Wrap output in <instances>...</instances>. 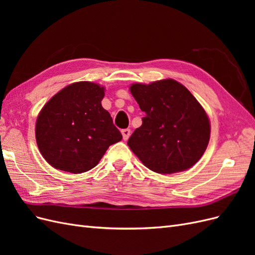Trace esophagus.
<instances>
[{"instance_id": "1", "label": "esophagus", "mask_w": 255, "mask_h": 255, "mask_svg": "<svg viewBox=\"0 0 255 255\" xmlns=\"http://www.w3.org/2000/svg\"><path fill=\"white\" fill-rule=\"evenodd\" d=\"M121 134H122L123 139H125V140H128V137H129V135H130V129H129V128H125V129H122V130H121Z\"/></svg>"}]
</instances>
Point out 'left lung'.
I'll use <instances>...</instances> for the list:
<instances>
[{"label":"left lung","instance_id":"8db88e82","mask_svg":"<svg viewBox=\"0 0 255 255\" xmlns=\"http://www.w3.org/2000/svg\"><path fill=\"white\" fill-rule=\"evenodd\" d=\"M144 116L128 144L150 170L184 171L201 158L210 140L205 111L182 84L163 80L129 87Z\"/></svg>","mask_w":255,"mask_h":255}]
</instances>
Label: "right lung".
Returning <instances> with one entry per match:
<instances>
[{"mask_svg":"<svg viewBox=\"0 0 255 255\" xmlns=\"http://www.w3.org/2000/svg\"><path fill=\"white\" fill-rule=\"evenodd\" d=\"M104 88L90 82L69 85L43 106L36 121L42 156L58 170L86 172L122 139L101 101Z\"/></svg>","mask_w":255,"mask_h":255,"instance_id":"right-lung-1","label":"right lung"}]
</instances>
